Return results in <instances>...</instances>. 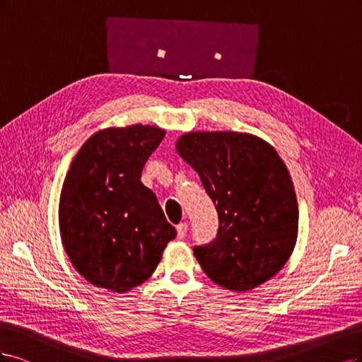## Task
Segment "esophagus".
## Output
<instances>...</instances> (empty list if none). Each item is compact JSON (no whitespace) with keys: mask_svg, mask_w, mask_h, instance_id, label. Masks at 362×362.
I'll return each mask as SVG.
<instances>
[{"mask_svg":"<svg viewBox=\"0 0 362 362\" xmlns=\"http://www.w3.org/2000/svg\"><path fill=\"white\" fill-rule=\"evenodd\" d=\"M176 230H177V238H179V239H183V238L186 236V230H188V224H186V223H180V224L176 227Z\"/></svg>","mask_w":362,"mask_h":362,"instance_id":"1","label":"esophagus"}]
</instances>
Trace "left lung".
Instances as JSON below:
<instances>
[{
    "label": "left lung",
    "mask_w": 362,
    "mask_h": 362,
    "mask_svg": "<svg viewBox=\"0 0 362 362\" xmlns=\"http://www.w3.org/2000/svg\"><path fill=\"white\" fill-rule=\"evenodd\" d=\"M176 148L218 212L216 239L194 247L204 274L235 291L266 283L298 238L296 194L281 158L262 138L242 132H189Z\"/></svg>",
    "instance_id": "left-lung-1"
}]
</instances>
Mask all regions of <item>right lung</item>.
I'll use <instances>...</instances> for the list:
<instances>
[{"mask_svg": "<svg viewBox=\"0 0 362 362\" xmlns=\"http://www.w3.org/2000/svg\"><path fill=\"white\" fill-rule=\"evenodd\" d=\"M165 131L108 127L79 148L58 207L63 247L88 283L124 293L155 272L176 238L156 195L141 182L148 156Z\"/></svg>", "mask_w": 362, "mask_h": 362, "instance_id": "right-lung-1", "label": "right lung"}]
</instances>
